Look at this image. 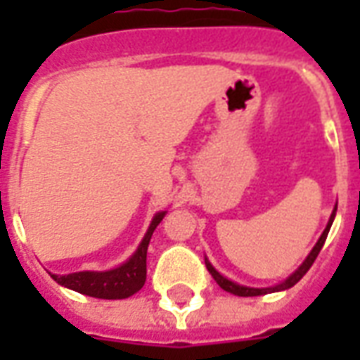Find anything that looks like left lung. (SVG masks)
Returning <instances> with one entry per match:
<instances>
[{
	"label": "left lung",
	"instance_id": "obj_1",
	"mask_svg": "<svg viewBox=\"0 0 360 360\" xmlns=\"http://www.w3.org/2000/svg\"><path fill=\"white\" fill-rule=\"evenodd\" d=\"M333 218H335V210H333L332 214V218H330V221H328V226H326L324 229V233H322V237L318 239L316 243V247L314 249L310 250V255L307 257V260L302 262L301 268L299 270L295 271L293 276H289V278L283 281V283H279V285L276 287H268V289H255V287H243L239 285V283H233V281H229L227 278H224L221 274H218V271L214 270V266L206 260V268H208V271L212 274V278L216 279V283H218L224 291H227V293H233V295H239V297H257V295H266V293H274V291H281V289H289V287H293L299 279L307 274V271L310 270V266L314 264V260H316L318 257V252H320V249L324 247V243H326V237H328V231H330V227H332V221Z\"/></svg>",
	"mask_w": 360,
	"mask_h": 360
}]
</instances>
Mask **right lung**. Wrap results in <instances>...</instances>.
Here are the masks:
<instances>
[{"label":"right lung","mask_w":360,"mask_h":360,"mask_svg":"<svg viewBox=\"0 0 360 360\" xmlns=\"http://www.w3.org/2000/svg\"><path fill=\"white\" fill-rule=\"evenodd\" d=\"M164 216L165 212H160L154 216L141 247L123 266L110 271H77V274H69V276L51 274V278L56 279L59 285H65L73 291L96 297V299H127V297H131L139 289H142L144 281H146V250H148L150 237Z\"/></svg>","instance_id":"obj_1"}]
</instances>
